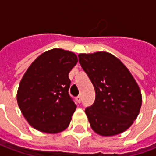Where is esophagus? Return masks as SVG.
I'll return each instance as SVG.
<instances>
[{
    "instance_id": "obj_1",
    "label": "esophagus",
    "mask_w": 156,
    "mask_h": 156,
    "mask_svg": "<svg viewBox=\"0 0 156 156\" xmlns=\"http://www.w3.org/2000/svg\"><path fill=\"white\" fill-rule=\"evenodd\" d=\"M81 100H82V97H81V95H78L76 97V101L78 103H80L81 102Z\"/></svg>"
}]
</instances>
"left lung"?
Wrapping results in <instances>:
<instances>
[{
  "instance_id": "obj_1",
  "label": "left lung",
  "mask_w": 156,
  "mask_h": 156,
  "mask_svg": "<svg viewBox=\"0 0 156 156\" xmlns=\"http://www.w3.org/2000/svg\"><path fill=\"white\" fill-rule=\"evenodd\" d=\"M78 57L95 88V102L85 111L92 129L104 136L124 132L141 107V93L132 75L107 52L80 54Z\"/></svg>"
}]
</instances>
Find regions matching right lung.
<instances>
[{"label":"right lung","mask_w":156,"mask_h":156,"mask_svg":"<svg viewBox=\"0 0 156 156\" xmlns=\"http://www.w3.org/2000/svg\"><path fill=\"white\" fill-rule=\"evenodd\" d=\"M78 59L73 52L53 49L36 58L20 80L17 103L28 123L40 131L66 129L76 109L69 94V73Z\"/></svg>","instance_id":"add662e5"}]
</instances>
